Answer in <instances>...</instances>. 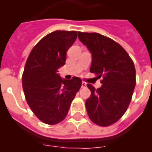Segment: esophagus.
<instances>
[{
	"label": "esophagus",
	"instance_id": "obj_1",
	"mask_svg": "<svg viewBox=\"0 0 152 152\" xmlns=\"http://www.w3.org/2000/svg\"><path fill=\"white\" fill-rule=\"evenodd\" d=\"M85 87H87V83L82 82V88H85Z\"/></svg>",
	"mask_w": 152,
	"mask_h": 152
}]
</instances>
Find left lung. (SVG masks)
Returning a JSON list of instances; mask_svg holds the SVG:
<instances>
[{
    "label": "left lung",
    "mask_w": 152,
    "mask_h": 152,
    "mask_svg": "<svg viewBox=\"0 0 152 152\" xmlns=\"http://www.w3.org/2000/svg\"><path fill=\"white\" fill-rule=\"evenodd\" d=\"M80 41L92 57L90 72L103 80L95 89L88 83L91 96L85 105L89 118L100 126L118 121L127 110L136 86V69L129 55L116 42L98 33L78 32Z\"/></svg>",
    "instance_id": "1"
}]
</instances>
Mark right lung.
<instances>
[{
	"mask_svg": "<svg viewBox=\"0 0 152 152\" xmlns=\"http://www.w3.org/2000/svg\"><path fill=\"white\" fill-rule=\"evenodd\" d=\"M77 38V31H56L40 40L27 58L22 76L23 89L33 113L42 122L55 125L64 120L82 81L74 76L61 78L66 53Z\"/></svg>",
	"mask_w": 152,
	"mask_h": 152,
	"instance_id": "obj_1",
	"label": "right lung"
}]
</instances>
